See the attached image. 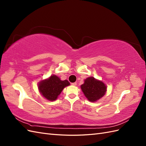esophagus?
I'll list each match as a JSON object with an SVG mask.
<instances>
[{
	"instance_id": "obj_1",
	"label": "esophagus",
	"mask_w": 146,
	"mask_h": 146,
	"mask_svg": "<svg viewBox=\"0 0 146 146\" xmlns=\"http://www.w3.org/2000/svg\"><path fill=\"white\" fill-rule=\"evenodd\" d=\"M71 84H72V85H73V86H76V85H77V83H76V82L72 83H71Z\"/></svg>"
}]
</instances>
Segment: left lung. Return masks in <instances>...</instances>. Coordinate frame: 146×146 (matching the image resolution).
Instances as JSON below:
<instances>
[{
    "instance_id": "1",
    "label": "left lung",
    "mask_w": 146,
    "mask_h": 146,
    "mask_svg": "<svg viewBox=\"0 0 146 146\" xmlns=\"http://www.w3.org/2000/svg\"><path fill=\"white\" fill-rule=\"evenodd\" d=\"M81 89L87 99L94 102L105 94L107 86L102 81L90 77L85 79Z\"/></svg>"
}]
</instances>
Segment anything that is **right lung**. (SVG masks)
Wrapping results in <instances>:
<instances>
[{
	"label": "right lung",
	"mask_w": 146,
	"mask_h": 146,
	"mask_svg": "<svg viewBox=\"0 0 146 146\" xmlns=\"http://www.w3.org/2000/svg\"><path fill=\"white\" fill-rule=\"evenodd\" d=\"M70 85L67 80H61L55 75H52L46 80H41L38 83V89L41 95L46 99L54 101L60 94L66 86Z\"/></svg>",
	"instance_id": "right-lung-1"
}]
</instances>
